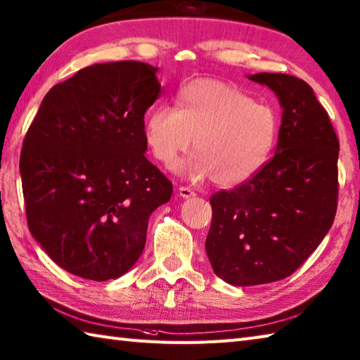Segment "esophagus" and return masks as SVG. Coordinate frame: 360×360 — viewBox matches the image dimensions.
Wrapping results in <instances>:
<instances>
[{
	"label": "esophagus",
	"mask_w": 360,
	"mask_h": 360,
	"mask_svg": "<svg viewBox=\"0 0 360 360\" xmlns=\"http://www.w3.org/2000/svg\"><path fill=\"white\" fill-rule=\"evenodd\" d=\"M179 195L182 198H190V196H195L196 193L190 187H179Z\"/></svg>",
	"instance_id": "34e87169"
}]
</instances>
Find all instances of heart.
Instances as JSON below:
<instances>
[{
  "instance_id": "1",
  "label": "heart",
  "mask_w": 360,
  "mask_h": 360,
  "mask_svg": "<svg viewBox=\"0 0 360 360\" xmlns=\"http://www.w3.org/2000/svg\"><path fill=\"white\" fill-rule=\"evenodd\" d=\"M278 117L270 105L231 84L195 79L176 95L174 109L154 108L146 117L145 137L165 167H173L193 139L188 170L220 187H237L262 168L273 151Z\"/></svg>"
}]
</instances>
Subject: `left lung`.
Returning a JSON list of instances; mask_svg holds the SVG:
<instances>
[{"label": "left lung", "mask_w": 360, "mask_h": 360, "mask_svg": "<svg viewBox=\"0 0 360 360\" xmlns=\"http://www.w3.org/2000/svg\"><path fill=\"white\" fill-rule=\"evenodd\" d=\"M278 95V153L250 181L210 196L206 252L232 285L281 281L297 271L334 223L339 200V139L306 81L257 73Z\"/></svg>", "instance_id": "obj_1"}]
</instances>
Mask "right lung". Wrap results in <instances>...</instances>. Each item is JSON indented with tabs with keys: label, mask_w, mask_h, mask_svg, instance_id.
I'll list each match as a JSON object with an SVG mask.
<instances>
[{
	"label": "right lung",
	"mask_w": 360,
	"mask_h": 360,
	"mask_svg": "<svg viewBox=\"0 0 360 360\" xmlns=\"http://www.w3.org/2000/svg\"><path fill=\"white\" fill-rule=\"evenodd\" d=\"M158 68L95 63L48 91L20 156L26 220L46 255L90 281L117 279L142 255L150 215L173 184L145 158Z\"/></svg>",
	"instance_id": "1"
}]
</instances>
